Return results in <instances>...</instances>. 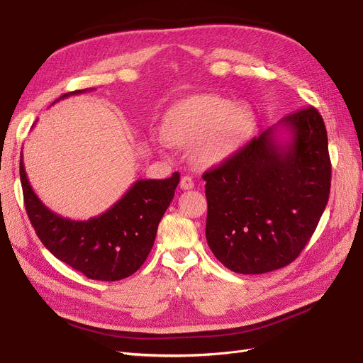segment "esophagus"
Returning <instances> with one entry per match:
<instances>
[{"instance_id":"34e87169","label":"esophagus","mask_w":363,"mask_h":363,"mask_svg":"<svg viewBox=\"0 0 363 363\" xmlns=\"http://www.w3.org/2000/svg\"><path fill=\"white\" fill-rule=\"evenodd\" d=\"M194 186H195V182H194V179L189 177V176H184V177L180 180V187H182L183 191H189V189H192Z\"/></svg>"}]
</instances>
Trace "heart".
I'll return each mask as SVG.
<instances>
[{
	"label": "heart",
	"instance_id": "heart-1",
	"mask_svg": "<svg viewBox=\"0 0 363 363\" xmlns=\"http://www.w3.org/2000/svg\"><path fill=\"white\" fill-rule=\"evenodd\" d=\"M255 114L249 106H232L219 95H195L174 106L165 118L159 146H191L194 161L216 167L234 155L249 138Z\"/></svg>",
	"mask_w": 363,
	"mask_h": 363
}]
</instances>
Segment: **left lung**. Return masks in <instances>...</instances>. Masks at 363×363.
Instances as JSON below:
<instances>
[{
	"label": "left lung",
	"instance_id": "8db88e82",
	"mask_svg": "<svg viewBox=\"0 0 363 363\" xmlns=\"http://www.w3.org/2000/svg\"><path fill=\"white\" fill-rule=\"evenodd\" d=\"M213 255L238 274L280 269L299 256L330 189L328 134L314 107L289 113L202 176Z\"/></svg>",
	"mask_w": 363,
	"mask_h": 363
}]
</instances>
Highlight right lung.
Listing matches in <instances>:
<instances>
[{
	"label": "right lung",
	"mask_w": 363,
	"mask_h": 363,
	"mask_svg": "<svg viewBox=\"0 0 363 363\" xmlns=\"http://www.w3.org/2000/svg\"><path fill=\"white\" fill-rule=\"evenodd\" d=\"M88 91L94 89L64 94L56 101ZM22 157L25 208L35 234L55 257L99 281L122 280L144 264L153 247L157 225L180 182L179 172L165 180H137L103 214L88 220H71L40 201L26 177Z\"/></svg>",
	"instance_id": "right-lung-1"
}]
</instances>
